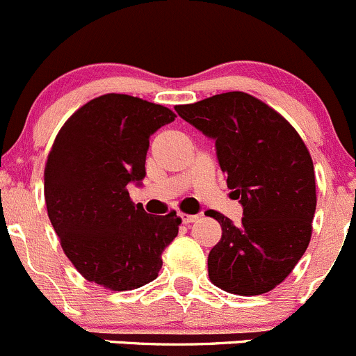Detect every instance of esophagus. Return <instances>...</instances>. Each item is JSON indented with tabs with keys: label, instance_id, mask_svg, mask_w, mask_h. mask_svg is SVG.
Returning <instances> with one entry per match:
<instances>
[{
	"label": "esophagus",
	"instance_id": "esophagus-1",
	"mask_svg": "<svg viewBox=\"0 0 356 356\" xmlns=\"http://www.w3.org/2000/svg\"><path fill=\"white\" fill-rule=\"evenodd\" d=\"M179 216H181L182 223H193V222H196L197 218H200L197 215H186V213H179Z\"/></svg>",
	"mask_w": 356,
	"mask_h": 356
}]
</instances>
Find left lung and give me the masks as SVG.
<instances>
[{
  "label": "left lung",
  "mask_w": 356,
  "mask_h": 356,
  "mask_svg": "<svg viewBox=\"0 0 356 356\" xmlns=\"http://www.w3.org/2000/svg\"><path fill=\"white\" fill-rule=\"evenodd\" d=\"M184 121L215 140L241 225L222 213V238L209 250L213 285L235 295H261L283 282L304 256L316 213L314 163L283 115L244 92H227L175 107Z\"/></svg>",
  "instance_id": "left-lung-1"
}]
</instances>
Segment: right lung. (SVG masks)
Returning <instances> with one entry per match:
<instances>
[{
  "label": "right lung",
  "instance_id": "add662e5",
  "mask_svg": "<svg viewBox=\"0 0 356 356\" xmlns=\"http://www.w3.org/2000/svg\"><path fill=\"white\" fill-rule=\"evenodd\" d=\"M174 119L159 104L107 93L80 107L56 136L44 170L47 215L88 282L124 291L159 276L181 218L148 215L131 201L128 184H141L149 136Z\"/></svg>",
  "mask_w": 356,
  "mask_h": 356
}]
</instances>
